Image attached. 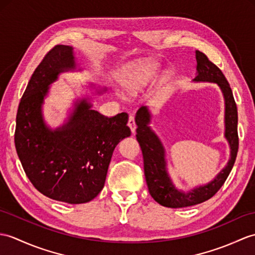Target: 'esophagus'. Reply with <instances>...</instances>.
<instances>
[{
    "label": "esophagus",
    "mask_w": 255,
    "mask_h": 255,
    "mask_svg": "<svg viewBox=\"0 0 255 255\" xmlns=\"http://www.w3.org/2000/svg\"><path fill=\"white\" fill-rule=\"evenodd\" d=\"M128 126L131 130V132L134 133L135 132V123H134V117L132 115L129 116V120H128Z\"/></svg>",
    "instance_id": "34e87169"
}]
</instances>
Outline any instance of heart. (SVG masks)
Returning a JSON list of instances; mask_svg holds the SVG:
<instances>
[{
    "label": "heart",
    "instance_id": "heart-1",
    "mask_svg": "<svg viewBox=\"0 0 255 255\" xmlns=\"http://www.w3.org/2000/svg\"><path fill=\"white\" fill-rule=\"evenodd\" d=\"M158 72V66L153 62H140L123 75L121 86L123 91L133 96L142 90L154 78Z\"/></svg>",
    "mask_w": 255,
    "mask_h": 255
}]
</instances>
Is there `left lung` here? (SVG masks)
<instances>
[{"mask_svg":"<svg viewBox=\"0 0 255 255\" xmlns=\"http://www.w3.org/2000/svg\"><path fill=\"white\" fill-rule=\"evenodd\" d=\"M195 58H197L198 75L193 81L215 82L223 92L225 99V128H226L225 138L227 139L230 146V159L214 180L209 182L208 185L194 188L187 193L178 190L167 173L165 149L162 142L149 126L151 113L146 106H141L135 114V124H137L135 137L143 155L144 176L147 189L151 197L157 203L171 209L186 208L211 199L226 181L233 169L239 147L238 111H237L232 88L222 70L215 64H213L204 53L195 51Z\"/></svg>","mask_w":255,"mask_h":255,"instance_id":"1","label":"left lung"}]
</instances>
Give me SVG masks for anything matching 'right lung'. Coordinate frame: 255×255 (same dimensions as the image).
I'll use <instances>...</instances> for the list:
<instances>
[{"mask_svg": "<svg viewBox=\"0 0 255 255\" xmlns=\"http://www.w3.org/2000/svg\"><path fill=\"white\" fill-rule=\"evenodd\" d=\"M75 68L72 46L58 44L46 53L22 94L14 139L22 168L39 192L80 204L102 190L115 146L131 131L127 113L106 117L86 99L75 104L64 126L52 130L45 125L42 104L49 86Z\"/></svg>", "mask_w": 255, "mask_h": 255, "instance_id": "add662e5", "label": "right lung"}]
</instances>
